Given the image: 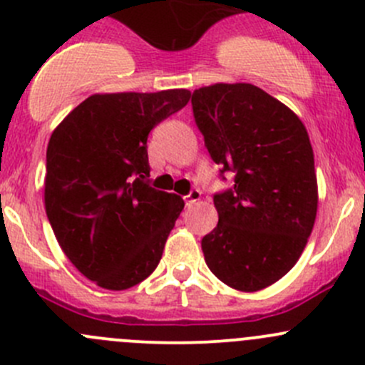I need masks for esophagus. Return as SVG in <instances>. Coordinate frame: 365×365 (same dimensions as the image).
<instances>
[{
	"label": "esophagus",
	"instance_id": "34e87169",
	"mask_svg": "<svg viewBox=\"0 0 365 365\" xmlns=\"http://www.w3.org/2000/svg\"><path fill=\"white\" fill-rule=\"evenodd\" d=\"M200 197H201V192L197 189H194V190H190V192L187 194V196L183 197V200H185V205L187 206H192L194 203H196V201H200Z\"/></svg>",
	"mask_w": 365,
	"mask_h": 365
}]
</instances>
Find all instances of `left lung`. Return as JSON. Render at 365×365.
<instances>
[{
    "instance_id": "8db88e82",
    "label": "left lung",
    "mask_w": 365,
    "mask_h": 365,
    "mask_svg": "<svg viewBox=\"0 0 365 365\" xmlns=\"http://www.w3.org/2000/svg\"><path fill=\"white\" fill-rule=\"evenodd\" d=\"M205 146L231 187L213 196L219 222L201 240L217 279L259 292L284 277L314 226L318 182L300 118L261 88L212 84L192 93Z\"/></svg>"
}]
</instances>
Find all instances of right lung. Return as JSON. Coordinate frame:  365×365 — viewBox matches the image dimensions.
I'll return each instance as SVG.
<instances>
[{"mask_svg":"<svg viewBox=\"0 0 365 365\" xmlns=\"http://www.w3.org/2000/svg\"><path fill=\"white\" fill-rule=\"evenodd\" d=\"M189 98V90L91 95L51 135L47 219L65 256L101 288H132L159 264L185 203L150 187L146 141Z\"/></svg>","mask_w":365,"mask_h":365,"instance_id":"1","label":"right lung"}]
</instances>
